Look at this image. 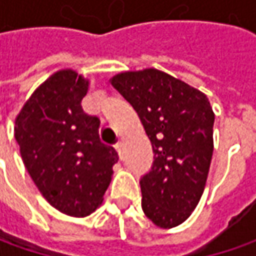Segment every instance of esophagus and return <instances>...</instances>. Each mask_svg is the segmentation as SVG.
<instances>
[{"label":"esophagus","instance_id":"1","mask_svg":"<svg viewBox=\"0 0 256 256\" xmlns=\"http://www.w3.org/2000/svg\"><path fill=\"white\" fill-rule=\"evenodd\" d=\"M115 148H116V152H118V156H120V160H122L124 158V150H125V148H124V144H118V145H116V146H115Z\"/></svg>","mask_w":256,"mask_h":256}]
</instances>
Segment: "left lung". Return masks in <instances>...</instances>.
<instances>
[{"instance_id":"1","label":"left lung","mask_w":256,"mask_h":256,"mask_svg":"<svg viewBox=\"0 0 256 256\" xmlns=\"http://www.w3.org/2000/svg\"><path fill=\"white\" fill-rule=\"evenodd\" d=\"M110 82L136 111L154 151L141 178L142 211L164 230L181 225L201 200L214 152L215 114L206 95L164 71L114 75Z\"/></svg>"}]
</instances>
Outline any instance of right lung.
Segmentation results:
<instances>
[{"instance_id": "1", "label": "right lung", "mask_w": 256, "mask_h": 256, "mask_svg": "<svg viewBox=\"0 0 256 256\" xmlns=\"http://www.w3.org/2000/svg\"><path fill=\"white\" fill-rule=\"evenodd\" d=\"M88 80L61 70L35 90L15 118L25 168L55 210L84 218L104 200L118 154L100 140V120L82 111Z\"/></svg>"}]
</instances>
